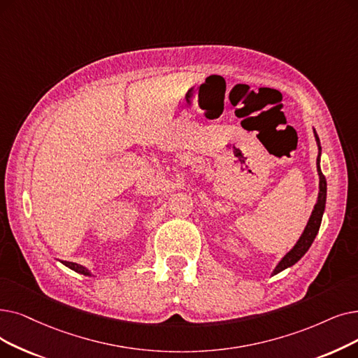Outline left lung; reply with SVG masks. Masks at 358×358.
<instances>
[{"instance_id":"left-lung-1","label":"left lung","mask_w":358,"mask_h":358,"mask_svg":"<svg viewBox=\"0 0 358 358\" xmlns=\"http://www.w3.org/2000/svg\"><path fill=\"white\" fill-rule=\"evenodd\" d=\"M313 134H315V138H316V145H317V174H319V194H317V200H316V205L312 210V215H310L308 217V222L303 231V234L300 236L299 241L294 244V247L291 248V250L279 260L278 265L275 266V269L272 271V276L282 272L284 269L287 268H291L292 265H295L310 248V245H312V243L315 241L317 232H319V228H320V224H322V216H323V212H324V205H326V178L322 174V169H320V157H322V146H320V141H319V136L316 133V130L313 129Z\"/></svg>"}]
</instances>
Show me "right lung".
Returning <instances> with one entry per match:
<instances>
[{
	"mask_svg": "<svg viewBox=\"0 0 358 358\" xmlns=\"http://www.w3.org/2000/svg\"><path fill=\"white\" fill-rule=\"evenodd\" d=\"M61 263H63V265H64V266L70 268L71 271L77 272V273H82V275H85V276H92L90 271H89L87 268H85V266L79 265V263H74V262H66V260H63V262H61Z\"/></svg>",
	"mask_w": 358,
	"mask_h": 358,
	"instance_id": "1",
	"label": "right lung"
}]
</instances>
